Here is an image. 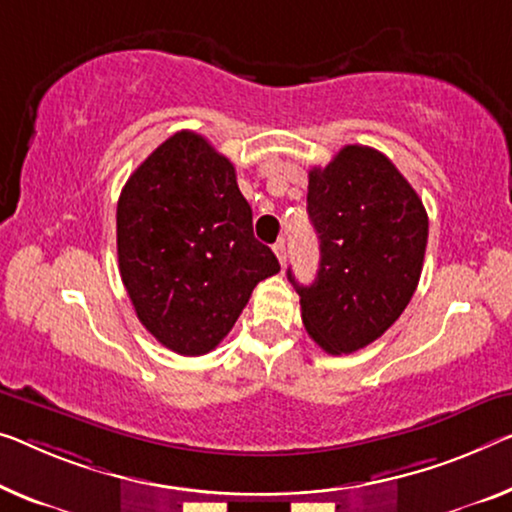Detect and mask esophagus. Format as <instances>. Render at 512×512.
<instances>
[{"mask_svg":"<svg viewBox=\"0 0 512 512\" xmlns=\"http://www.w3.org/2000/svg\"><path fill=\"white\" fill-rule=\"evenodd\" d=\"M273 253H276V257H278V262L285 266L287 264V246H285V239H280L276 246H273Z\"/></svg>","mask_w":512,"mask_h":512,"instance_id":"34e87169","label":"esophagus"}]
</instances>
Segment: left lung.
Returning <instances> with one entry per match:
<instances>
[{"instance_id":"left-lung-1","label":"left lung","mask_w":512,"mask_h":512,"mask_svg":"<svg viewBox=\"0 0 512 512\" xmlns=\"http://www.w3.org/2000/svg\"><path fill=\"white\" fill-rule=\"evenodd\" d=\"M308 216L319 271L303 287L305 331L329 354H352L381 338L414 296L427 246V213L381 151L347 144L308 174Z\"/></svg>"}]
</instances>
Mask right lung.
Segmentation results:
<instances>
[{"mask_svg":"<svg viewBox=\"0 0 512 512\" xmlns=\"http://www.w3.org/2000/svg\"><path fill=\"white\" fill-rule=\"evenodd\" d=\"M117 255L137 319L181 356L216 349L257 282L280 271L255 239L234 165L193 131L167 137L128 177Z\"/></svg>","mask_w":512,"mask_h":512,"instance_id":"obj_1","label":"right lung"}]
</instances>
